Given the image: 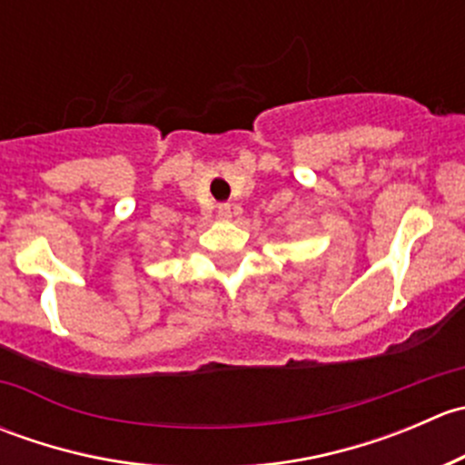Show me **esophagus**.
I'll list each match as a JSON object with an SVG mask.
<instances>
[{"mask_svg": "<svg viewBox=\"0 0 465 465\" xmlns=\"http://www.w3.org/2000/svg\"><path fill=\"white\" fill-rule=\"evenodd\" d=\"M218 218L220 220H229V218H232V204H227V203L218 204Z\"/></svg>", "mask_w": 465, "mask_h": 465, "instance_id": "esophagus-1", "label": "esophagus"}]
</instances>
